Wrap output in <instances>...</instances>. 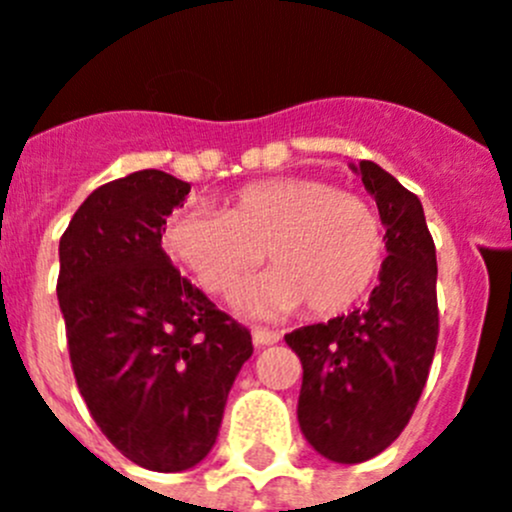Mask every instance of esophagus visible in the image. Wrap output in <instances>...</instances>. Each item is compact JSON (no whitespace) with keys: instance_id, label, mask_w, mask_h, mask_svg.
<instances>
[{"instance_id":"1","label":"esophagus","mask_w":512,"mask_h":512,"mask_svg":"<svg viewBox=\"0 0 512 512\" xmlns=\"http://www.w3.org/2000/svg\"><path fill=\"white\" fill-rule=\"evenodd\" d=\"M283 338L280 331H270V328H252V341L257 346H272V343H278Z\"/></svg>"}]
</instances>
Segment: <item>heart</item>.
Here are the masks:
<instances>
[{"label": "heart", "mask_w": 512, "mask_h": 512, "mask_svg": "<svg viewBox=\"0 0 512 512\" xmlns=\"http://www.w3.org/2000/svg\"><path fill=\"white\" fill-rule=\"evenodd\" d=\"M161 247L209 295L229 293L270 255L275 270L242 285L237 308L275 315L305 303L313 315H336L379 280L386 229L369 199L310 176H280L237 189L222 212L179 209Z\"/></svg>", "instance_id": "obj_1"}]
</instances>
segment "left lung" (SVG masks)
<instances>
[{
  "instance_id": "1",
  "label": "left lung",
  "mask_w": 512,
  "mask_h": 512,
  "mask_svg": "<svg viewBox=\"0 0 512 512\" xmlns=\"http://www.w3.org/2000/svg\"><path fill=\"white\" fill-rule=\"evenodd\" d=\"M386 224V260L366 308L303 326L285 343L303 364L298 422L315 452L356 465L412 419L439 336L437 252L417 194L374 161L358 169Z\"/></svg>"
}]
</instances>
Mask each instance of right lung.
<instances>
[{
    "label": "right lung",
    "mask_w": 512,
    "mask_h": 512,
    "mask_svg": "<svg viewBox=\"0 0 512 512\" xmlns=\"http://www.w3.org/2000/svg\"><path fill=\"white\" fill-rule=\"evenodd\" d=\"M189 189L166 171H133L98 186L60 237L57 300L80 396L113 447L156 472L209 455L252 356L250 331L161 250Z\"/></svg>",
    "instance_id": "right-lung-1"
}]
</instances>
